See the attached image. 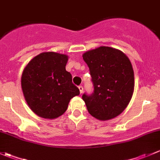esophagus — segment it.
<instances>
[{"label":"esophagus","instance_id":"1","mask_svg":"<svg viewBox=\"0 0 160 160\" xmlns=\"http://www.w3.org/2000/svg\"><path fill=\"white\" fill-rule=\"evenodd\" d=\"M78 88H79V90H80V93H83V86H82V85H80V86L78 87Z\"/></svg>","mask_w":160,"mask_h":160}]
</instances>
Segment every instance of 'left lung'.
<instances>
[{"label":"left lung","mask_w":160,"mask_h":160,"mask_svg":"<svg viewBox=\"0 0 160 160\" xmlns=\"http://www.w3.org/2000/svg\"><path fill=\"white\" fill-rule=\"evenodd\" d=\"M83 59L89 67L93 90L82 98L88 112L99 120L119 115L127 107L134 90V71L120 50L101 46L87 52Z\"/></svg>","instance_id":"1"}]
</instances>
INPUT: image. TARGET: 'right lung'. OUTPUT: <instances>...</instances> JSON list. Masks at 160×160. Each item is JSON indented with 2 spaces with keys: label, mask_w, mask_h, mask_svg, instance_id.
<instances>
[{
  "label": "right lung",
  "mask_w": 160,
  "mask_h": 160,
  "mask_svg": "<svg viewBox=\"0 0 160 160\" xmlns=\"http://www.w3.org/2000/svg\"><path fill=\"white\" fill-rule=\"evenodd\" d=\"M68 57L48 52L34 57L22 76V88L27 104L34 113L44 118L62 115L71 98L80 94L66 70Z\"/></svg>",
  "instance_id": "add662e5"
}]
</instances>
